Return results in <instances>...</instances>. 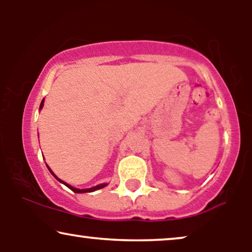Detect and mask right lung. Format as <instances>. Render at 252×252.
<instances>
[{
    "label": "right lung",
    "mask_w": 252,
    "mask_h": 252,
    "mask_svg": "<svg viewBox=\"0 0 252 252\" xmlns=\"http://www.w3.org/2000/svg\"><path fill=\"white\" fill-rule=\"evenodd\" d=\"M42 106H43V99H42V102H41V104H40V109H41V108H42ZM48 168H49V167H48ZM49 171L51 172V174H53V175H54V177H55V178H56L58 181H60V182H62V184H64L65 186H66V187H68V188H70V189H71V190H72V191H74V192H91V191H95V190H97V189L104 188V187H105V186H106L105 184H102V185L95 186V187H93V188H88V189H77V188L72 187V186H70V185H67V184H66V182L62 181V180H61V179H58V178L56 177V175H55V174H54V172L50 170V168H49Z\"/></svg>",
    "instance_id": "add662e5"
}]
</instances>
